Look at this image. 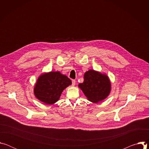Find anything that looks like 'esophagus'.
Instances as JSON below:
<instances>
[{
	"label": "esophagus",
	"mask_w": 149,
	"mask_h": 149,
	"mask_svg": "<svg viewBox=\"0 0 149 149\" xmlns=\"http://www.w3.org/2000/svg\"><path fill=\"white\" fill-rule=\"evenodd\" d=\"M75 82H76V81H75V79H72V86H75Z\"/></svg>",
	"instance_id": "1"
}]
</instances>
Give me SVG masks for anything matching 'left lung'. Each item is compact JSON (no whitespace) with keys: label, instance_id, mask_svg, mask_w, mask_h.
I'll use <instances>...</instances> for the list:
<instances>
[{"label":"left lung","instance_id":"obj_1","mask_svg":"<svg viewBox=\"0 0 149 149\" xmlns=\"http://www.w3.org/2000/svg\"><path fill=\"white\" fill-rule=\"evenodd\" d=\"M78 87L91 102L97 103L107 98L111 91V82L108 76L94 70L85 72L84 82Z\"/></svg>","mask_w":149,"mask_h":149}]
</instances>
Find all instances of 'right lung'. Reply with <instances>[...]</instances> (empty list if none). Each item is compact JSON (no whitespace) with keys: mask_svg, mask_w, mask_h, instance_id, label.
<instances>
[{"mask_svg":"<svg viewBox=\"0 0 149 149\" xmlns=\"http://www.w3.org/2000/svg\"><path fill=\"white\" fill-rule=\"evenodd\" d=\"M72 84L66 75L56 71L41 74L34 87L35 96L47 104H53L58 101L61 93Z\"/></svg>","mask_w":149,"mask_h":149,"instance_id":"right-lung-1","label":"right lung"}]
</instances>
